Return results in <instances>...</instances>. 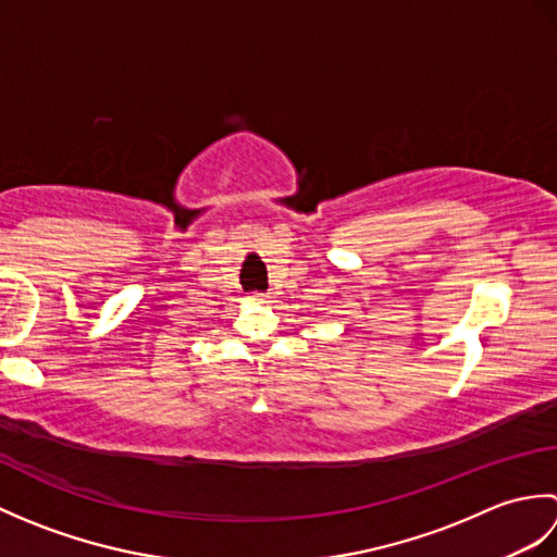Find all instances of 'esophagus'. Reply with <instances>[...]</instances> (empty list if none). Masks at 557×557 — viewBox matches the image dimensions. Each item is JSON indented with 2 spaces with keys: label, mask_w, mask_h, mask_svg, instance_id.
Listing matches in <instances>:
<instances>
[{
  "label": "esophagus",
  "mask_w": 557,
  "mask_h": 557,
  "mask_svg": "<svg viewBox=\"0 0 557 557\" xmlns=\"http://www.w3.org/2000/svg\"><path fill=\"white\" fill-rule=\"evenodd\" d=\"M251 299H253V301H265V299H270V294H268V292H253Z\"/></svg>",
  "instance_id": "34e87169"
}]
</instances>
